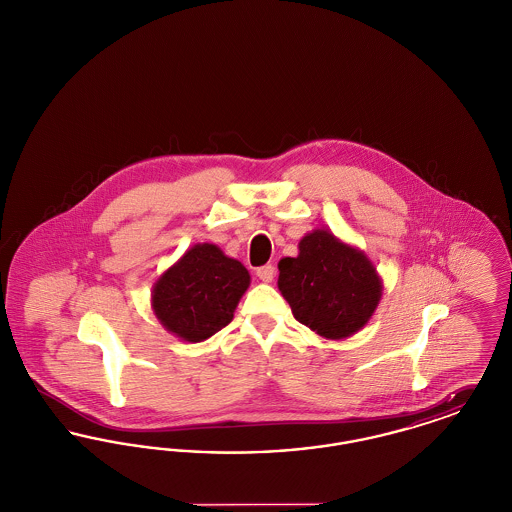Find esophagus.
<instances>
[{"mask_svg":"<svg viewBox=\"0 0 512 512\" xmlns=\"http://www.w3.org/2000/svg\"><path fill=\"white\" fill-rule=\"evenodd\" d=\"M274 274H276V268L272 267V265L257 268V276H259V280H263V282H272V280H274Z\"/></svg>","mask_w":512,"mask_h":512,"instance_id":"1","label":"esophagus"}]
</instances>
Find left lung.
Wrapping results in <instances>:
<instances>
[{
    "mask_svg": "<svg viewBox=\"0 0 512 512\" xmlns=\"http://www.w3.org/2000/svg\"><path fill=\"white\" fill-rule=\"evenodd\" d=\"M278 288L293 317L330 340H343L372 317L382 282L365 255L326 232L299 242V255L278 263Z\"/></svg>",
    "mask_w": 512,
    "mask_h": 512,
    "instance_id": "left-lung-1",
    "label": "left lung"
}]
</instances>
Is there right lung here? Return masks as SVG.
Wrapping results in <instances>:
<instances>
[{
    "label": "right lung",
    "mask_w": 512,
    "mask_h": 512,
    "mask_svg": "<svg viewBox=\"0 0 512 512\" xmlns=\"http://www.w3.org/2000/svg\"><path fill=\"white\" fill-rule=\"evenodd\" d=\"M249 272L217 245H194L153 288V311L182 340L203 341L228 326Z\"/></svg>",
    "instance_id": "1"
}]
</instances>
